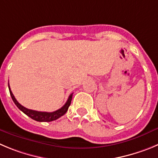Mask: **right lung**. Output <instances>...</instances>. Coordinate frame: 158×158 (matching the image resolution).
<instances>
[{"instance_id":"right-lung-1","label":"right lung","mask_w":158,"mask_h":158,"mask_svg":"<svg viewBox=\"0 0 158 158\" xmlns=\"http://www.w3.org/2000/svg\"><path fill=\"white\" fill-rule=\"evenodd\" d=\"M8 88H9L10 95H11L13 101H14L15 105L18 107V108L19 110H21L24 114L29 116V118H31L35 121H37V122H52V121L56 120V119L59 118L60 117L64 115L67 112L69 107L70 106L71 101H72V94H72L69 95V98H68V101H66V103L62 107H61L58 110H55V111H53V112H44V111H37V110H30V109H28L26 107H23V105H21V104L18 102L17 100L15 99V97H14V95H13L12 92L11 90V88L9 86V84H8Z\"/></svg>"}]
</instances>
